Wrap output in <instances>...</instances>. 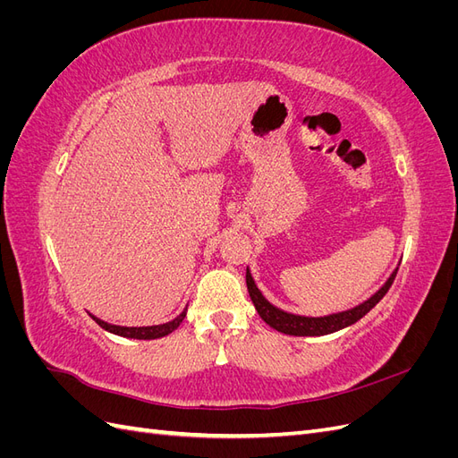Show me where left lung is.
Segmentation results:
<instances>
[{
    "label": "left lung",
    "instance_id": "1",
    "mask_svg": "<svg viewBox=\"0 0 458 458\" xmlns=\"http://www.w3.org/2000/svg\"><path fill=\"white\" fill-rule=\"evenodd\" d=\"M395 273H397V269L390 276H387V281L378 288V293H374L363 303H359V306H355L352 310L330 313V315H323V317L294 315V313H288V311H283L281 308L273 306V303L266 296H263L261 290L256 286L254 276L248 267H246V286H248V294H250L254 306H256V311L271 328L283 332V335H290V336H325V335H332V332L350 327V325L357 323L361 317H365L386 296L387 290H390V286L395 279Z\"/></svg>",
    "mask_w": 458,
    "mask_h": 458
}]
</instances>
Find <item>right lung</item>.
Instances as JSON below:
<instances>
[{
  "mask_svg": "<svg viewBox=\"0 0 458 458\" xmlns=\"http://www.w3.org/2000/svg\"><path fill=\"white\" fill-rule=\"evenodd\" d=\"M187 315V308L179 313L174 321L170 323H164V325H152V327H120V325H110V323H105L101 321L99 317H93V321L99 325L101 328L113 332V335H118V336H123V338H135V340H157V338H162V336H168L170 332H174L179 325L183 323V318Z\"/></svg>",
  "mask_w": 458,
  "mask_h": 458,
  "instance_id": "add662e5",
  "label": "right lung"
}]
</instances>
